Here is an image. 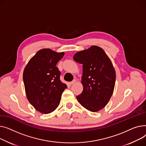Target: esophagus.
<instances>
[{"label": "esophagus", "mask_w": 146, "mask_h": 146, "mask_svg": "<svg viewBox=\"0 0 146 146\" xmlns=\"http://www.w3.org/2000/svg\"><path fill=\"white\" fill-rule=\"evenodd\" d=\"M75 82H76V80H74L70 82V84L71 85H72V84H74Z\"/></svg>", "instance_id": "obj_1"}]
</instances>
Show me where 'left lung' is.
Returning a JSON list of instances; mask_svg holds the SVG:
<instances>
[{"label": "left lung", "instance_id": "1", "mask_svg": "<svg viewBox=\"0 0 146 146\" xmlns=\"http://www.w3.org/2000/svg\"><path fill=\"white\" fill-rule=\"evenodd\" d=\"M74 59L82 64L83 91L76 98L92 112L103 108L113 93L115 72L104 50L97 46L76 53Z\"/></svg>", "mask_w": 146, "mask_h": 146}]
</instances>
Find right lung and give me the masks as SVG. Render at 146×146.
<instances>
[{
    "label": "right lung",
    "instance_id": "1",
    "mask_svg": "<svg viewBox=\"0 0 146 146\" xmlns=\"http://www.w3.org/2000/svg\"><path fill=\"white\" fill-rule=\"evenodd\" d=\"M64 55V52L43 49L37 52L25 68L23 79L27 98L41 113L54 111L67 88L60 80L61 72L56 66Z\"/></svg>",
    "mask_w": 146,
    "mask_h": 146
}]
</instances>
